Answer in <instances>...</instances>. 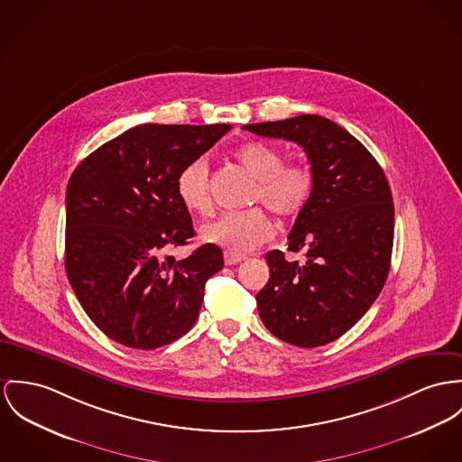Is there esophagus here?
<instances>
[{"label":"esophagus","mask_w":462,"mask_h":462,"mask_svg":"<svg viewBox=\"0 0 462 462\" xmlns=\"http://www.w3.org/2000/svg\"><path fill=\"white\" fill-rule=\"evenodd\" d=\"M223 258H225V265H236V263H241L245 260L243 254H236V253H230V251H225Z\"/></svg>","instance_id":"obj_1"}]
</instances>
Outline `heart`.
I'll return each instance as SVG.
<instances>
[{
	"instance_id": "b5f03b06",
	"label": "heart",
	"mask_w": 462,
	"mask_h": 462,
	"mask_svg": "<svg viewBox=\"0 0 462 462\" xmlns=\"http://www.w3.org/2000/svg\"><path fill=\"white\" fill-rule=\"evenodd\" d=\"M237 162L256 179L251 202H262L282 219L295 217L306 209L315 189V174L304 163H284L283 152L267 143H251L236 151ZM182 206L191 213L208 214L213 208L209 191V165L204 158L186 163L176 179ZM273 236L269 216L260 208L243 213H225L204 225V243L243 254L260 248Z\"/></svg>"
}]
</instances>
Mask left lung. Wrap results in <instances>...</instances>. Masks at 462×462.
I'll use <instances>...</instances> for the list:
<instances>
[{
  "mask_svg": "<svg viewBox=\"0 0 462 462\" xmlns=\"http://www.w3.org/2000/svg\"><path fill=\"white\" fill-rule=\"evenodd\" d=\"M254 135L299 143L311 163L315 189L283 251L265 254L271 276L256 293L258 315L284 343L315 348L341 337L373 306L387 282L393 204L374 156L334 121L302 114L243 126Z\"/></svg>",
  "mask_w": 462,
  "mask_h": 462,
  "instance_id": "1",
  "label": "left lung"
}]
</instances>
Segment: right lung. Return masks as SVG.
<instances>
[{
	"mask_svg": "<svg viewBox=\"0 0 462 462\" xmlns=\"http://www.w3.org/2000/svg\"><path fill=\"white\" fill-rule=\"evenodd\" d=\"M230 125H139L100 145L67 186L65 269L91 321L116 343L154 350L199 319L223 253L204 245L160 258L195 236L176 191L180 169L209 151Z\"/></svg>",
	"mask_w": 462,
	"mask_h": 462,
	"instance_id": "add662e5",
	"label": "right lung"
}]
</instances>
